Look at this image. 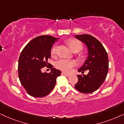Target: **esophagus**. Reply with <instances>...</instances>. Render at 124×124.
<instances>
[{"mask_svg":"<svg viewBox=\"0 0 124 124\" xmlns=\"http://www.w3.org/2000/svg\"><path fill=\"white\" fill-rule=\"evenodd\" d=\"M62 74L64 76H65L66 77H69L70 76V74H68V73H64V72H62Z\"/></svg>","mask_w":124,"mask_h":124,"instance_id":"1","label":"esophagus"}]
</instances>
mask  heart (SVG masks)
Segmentation results:
<instances>
[{
    "instance_id": "obj_1",
    "label": "heart",
    "mask_w": 124,
    "mask_h": 124,
    "mask_svg": "<svg viewBox=\"0 0 124 124\" xmlns=\"http://www.w3.org/2000/svg\"><path fill=\"white\" fill-rule=\"evenodd\" d=\"M67 45L71 50L74 53L79 52L82 49V44L79 40L76 39H70L67 42ZM57 46L54 45L53 46L51 50V54L52 56H54L56 54ZM77 65V62L74 60L70 59H60L55 62V66L62 71L65 72H70L74 67Z\"/></svg>"
}]
</instances>
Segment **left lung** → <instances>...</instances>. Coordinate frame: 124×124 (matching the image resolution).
<instances>
[{
    "instance_id": "left-lung-1",
    "label": "left lung",
    "mask_w": 124,
    "mask_h": 124,
    "mask_svg": "<svg viewBox=\"0 0 124 124\" xmlns=\"http://www.w3.org/2000/svg\"><path fill=\"white\" fill-rule=\"evenodd\" d=\"M75 37L85 43L88 50V56L82 66L78 71L87 74L78 75V81L75 85L77 90L83 93L95 92L103 84L109 69V59L106 51L101 42L93 36L83 34Z\"/></svg>"
}]
</instances>
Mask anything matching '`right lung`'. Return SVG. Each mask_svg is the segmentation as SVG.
I'll return each mask as SVG.
<instances>
[{"mask_svg":"<svg viewBox=\"0 0 124 124\" xmlns=\"http://www.w3.org/2000/svg\"><path fill=\"white\" fill-rule=\"evenodd\" d=\"M59 38L42 35L31 40L24 47L18 61V75L22 85L31 96L43 97L48 95L55 85L60 70L53 68L48 63L51 58L53 45ZM47 66L49 73H42L41 69Z\"/></svg>","mask_w":124,"mask_h":124,"instance_id":"right-lung-1","label":"right lung"}]
</instances>
